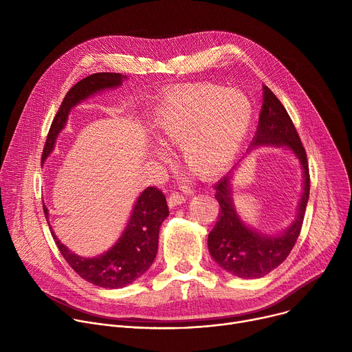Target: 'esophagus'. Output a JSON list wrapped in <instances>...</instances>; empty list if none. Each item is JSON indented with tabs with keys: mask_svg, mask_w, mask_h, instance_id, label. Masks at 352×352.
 I'll return each instance as SVG.
<instances>
[{
	"mask_svg": "<svg viewBox=\"0 0 352 352\" xmlns=\"http://www.w3.org/2000/svg\"><path fill=\"white\" fill-rule=\"evenodd\" d=\"M167 202H168V206L171 209H174V208H177V206H179V205H182L185 202V196H182L179 193H171Z\"/></svg>",
	"mask_w": 352,
	"mask_h": 352,
	"instance_id": "obj_1",
	"label": "esophagus"
}]
</instances>
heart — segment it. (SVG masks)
Returning a JSON list of instances; mask_svg holds the SVG:
<instances>
[{
  "label": "heart",
  "instance_id": "1",
  "mask_svg": "<svg viewBox=\"0 0 352 352\" xmlns=\"http://www.w3.org/2000/svg\"><path fill=\"white\" fill-rule=\"evenodd\" d=\"M252 118V103L242 91L200 85L164 96L153 109L150 124L162 142L179 146L185 168L208 179L232 164ZM155 155L167 156L162 147L155 148Z\"/></svg>",
  "mask_w": 352,
  "mask_h": 352
}]
</instances>
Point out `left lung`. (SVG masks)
<instances>
[{"label":"left lung","instance_id":"obj_1","mask_svg":"<svg viewBox=\"0 0 352 352\" xmlns=\"http://www.w3.org/2000/svg\"><path fill=\"white\" fill-rule=\"evenodd\" d=\"M263 146L284 147L298 159L304 174L302 195L291 226L280 234L270 235L246 226L239 217L231 188L234 170L214 185V197L220 205V212L208 238L209 252L221 269L241 278H261L287 259L300 232L309 199L311 182L305 148L287 110L267 86H263L259 124L249 148Z\"/></svg>","mask_w":352,"mask_h":352}]
</instances>
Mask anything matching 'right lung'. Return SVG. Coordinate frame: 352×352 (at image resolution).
<instances>
[{
  "label": "right lung",
  "instance_id": "right-lung-1",
  "mask_svg": "<svg viewBox=\"0 0 352 352\" xmlns=\"http://www.w3.org/2000/svg\"><path fill=\"white\" fill-rule=\"evenodd\" d=\"M126 79L114 72H98L79 80L69 89L53 120L43 148L41 164L53 153L57 138L65 128L71 110L86 98L107 89H117ZM48 223V209L43 206ZM168 216L166 196L155 186H147L136 199L125 230L107 252L85 258L74 254L54 234L53 238L68 265L86 281L103 288H122L132 284L155 262L159 246V231Z\"/></svg>",
  "mask_w": 352,
  "mask_h": 352
}]
</instances>
